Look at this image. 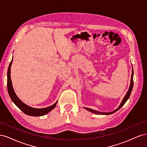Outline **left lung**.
Returning a JSON list of instances; mask_svg holds the SVG:
<instances>
[{
    "label": "left lung",
    "instance_id": "8db88e82",
    "mask_svg": "<svg viewBox=\"0 0 147 147\" xmlns=\"http://www.w3.org/2000/svg\"><path fill=\"white\" fill-rule=\"evenodd\" d=\"M133 75H134V71H133V69H132V75H131V84H130V86H129V88L128 90V91L127 92L126 96H124L123 100H122L121 104H120V105L118 107L114 110L113 112H109V113H104V112H98V111H96V110H92V109H88V108H86L84 107V109L90 111V112L94 113H96V114H99V115H110V114H112V113H113L114 112H117V110H118L119 109H121L122 107L124 105V104L126 103V102L127 101V100L129 99V97L130 95H131V93L132 92V88H133V85H134V82H133Z\"/></svg>",
    "mask_w": 147,
    "mask_h": 147
}]
</instances>
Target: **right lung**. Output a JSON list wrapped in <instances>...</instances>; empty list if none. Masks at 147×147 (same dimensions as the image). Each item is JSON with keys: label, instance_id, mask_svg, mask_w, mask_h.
Instances as JSON below:
<instances>
[{"label": "right lung", "instance_id": "obj_1", "mask_svg": "<svg viewBox=\"0 0 147 147\" xmlns=\"http://www.w3.org/2000/svg\"><path fill=\"white\" fill-rule=\"evenodd\" d=\"M12 61H13V59L10 62L9 67H8V72H7V89H8V94H9V96L12 101L14 102L15 104L18 107L21 111H23L25 114L30 115V116H34V117L43 116V115H46L48 112H50L51 110H52L55 107L57 104V101L53 105H51L47 108L35 109V108L30 107L24 104L23 102H22L16 95L14 90H13V88L12 86V83H11V80L10 78V67L12 64Z\"/></svg>", "mask_w": 147, "mask_h": 147}]
</instances>
